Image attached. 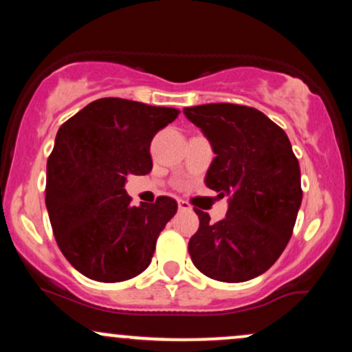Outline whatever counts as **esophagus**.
Masks as SVG:
<instances>
[{
    "label": "esophagus",
    "instance_id": "obj_1",
    "mask_svg": "<svg viewBox=\"0 0 352 352\" xmlns=\"http://www.w3.org/2000/svg\"><path fill=\"white\" fill-rule=\"evenodd\" d=\"M177 204H179V210H180V212H188V210H192V207H190L188 201H185V200H177Z\"/></svg>",
    "mask_w": 352,
    "mask_h": 352
}]
</instances>
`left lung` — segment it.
<instances>
[{
    "instance_id": "8db88e82",
    "label": "left lung",
    "mask_w": 352,
    "mask_h": 352,
    "mask_svg": "<svg viewBox=\"0 0 352 352\" xmlns=\"http://www.w3.org/2000/svg\"><path fill=\"white\" fill-rule=\"evenodd\" d=\"M215 159L205 184L230 197L223 220L195 208L200 227L188 253L205 276L241 283L272 268L288 245L302 200L301 172L285 131L263 112L238 104L185 107Z\"/></svg>"
}]
</instances>
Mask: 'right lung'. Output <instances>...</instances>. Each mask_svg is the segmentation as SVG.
Returning a JSON list of instances; mask_svg holds the SVG:
<instances>
[{
	"label": "right lung",
	"mask_w": 352,
	"mask_h": 352,
	"mask_svg": "<svg viewBox=\"0 0 352 352\" xmlns=\"http://www.w3.org/2000/svg\"><path fill=\"white\" fill-rule=\"evenodd\" d=\"M179 109L104 98L59 127L47 159L46 207L66 260L84 276L119 283L151 265L157 238L175 215L177 201L131 205L129 175L152 170L153 135Z\"/></svg>",
	"instance_id": "1"
}]
</instances>
